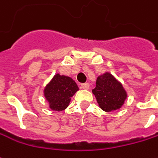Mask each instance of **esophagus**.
I'll list each match as a JSON object with an SVG mask.
<instances>
[{
    "label": "esophagus",
    "instance_id": "1",
    "mask_svg": "<svg viewBox=\"0 0 158 158\" xmlns=\"http://www.w3.org/2000/svg\"><path fill=\"white\" fill-rule=\"evenodd\" d=\"M90 87V85L88 83H84V84H81V88L84 89V90H88Z\"/></svg>",
    "mask_w": 158,
    "mask_h": 158
}]
</instances>
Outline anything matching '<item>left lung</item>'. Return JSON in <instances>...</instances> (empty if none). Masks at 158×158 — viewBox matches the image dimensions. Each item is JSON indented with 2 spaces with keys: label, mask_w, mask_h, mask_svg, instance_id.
Segmentation results:
<instances>
[{
  "label": "left lung",
  "mask_w": 158,
  "mask_h": 158,
  "mask_svg": "<svg viewBox=\"0 0 158 158\" xmlns=\"http://www.w3.org/2000/svg\"><path fill=\"white\" fill-rule=\"evenodd\" d=\"M92 92L99 107L106 112L119 110L127 98V92L122 85L110 73L98 77Z\"/></svg>",
  "instance_id": "left-lung-1"
}]
</instances>
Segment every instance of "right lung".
Returning a JSON list of instances; mask_svg holds the SVG:
<instances>
[{
  "instance_id": "1",
  "label": "right lung",
  "mask_w": 158,
  "mask_h": 158,
  "mask_svg": "<svg viewBox=\"0 0 158 158\" xmlns=\"http://www.w3.org/2000/svg\"><path fill=\"white\" fill-rule=\"evenodd\" d=\"M77 90L79 87L72 78L57 73L45 87L44 96L51 110L62 111L68 108Z\"/></svg>"
}]
</instances>
